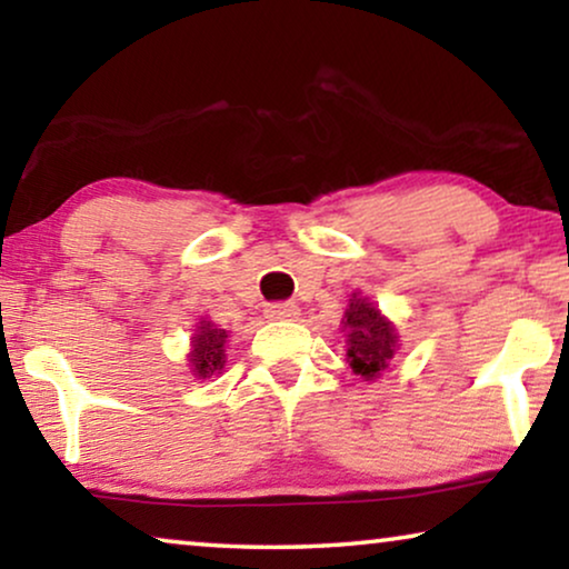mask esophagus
<instances>
[{"mask_svg": "<svg viewBox=\"0 0 569 569\" xmlns=\"http://www.w3.org/2000/svg\"><path fill=\"white\" fill-rule=\"evenodd\" d=\"M263 313H267V318H271V321H295V318L300 316V310L295 302H271Z\"/></svg>", "mask_w": 569, "mask_h": 569, "instance_id": "34e87169", "label": "esophagus"}]
</instances>
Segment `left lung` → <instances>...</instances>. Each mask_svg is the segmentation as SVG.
<instances>
[{
    "label": "left lung",
    "instance_id": "obj_1",
    "mask_svg": "<svg viewBox=\"0 0 569 569\" xmlns=\"http://www.w3.org/2000/svg\"><path fill=\"white\" fill-rule=\"evenodd\" d=\"M341 331L347 337L349 368L355 376L376 383L399 352L396 323L380 313V308L370 298H365L362 292H352L345 318H341Z\"/></svg>",
    "mask_w": 569,
    "mask_h": 569
}]
</instances>
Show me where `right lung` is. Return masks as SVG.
I'll use <instances>...</instances> for the list:
<instances>
[{
	"mask_svg": "<svg viewBox=\"0 0 569 569\" xmlns=\"http://www.w3.org/2000/svg\"><path fill=\"white\" fill-rule=\"evenodd\" d=\"M228 339L230 333L224 329H217V323L201 316L197 326H193L189 355H186V365H189L191 376L197 380H209L214 376H222L224 362H228Z\"/></svg>",
	"mask_w": 569,
	"mask_h": 569,
	"instance_id": "add662e5",
	"label": "right lung"
}]
</instances>
